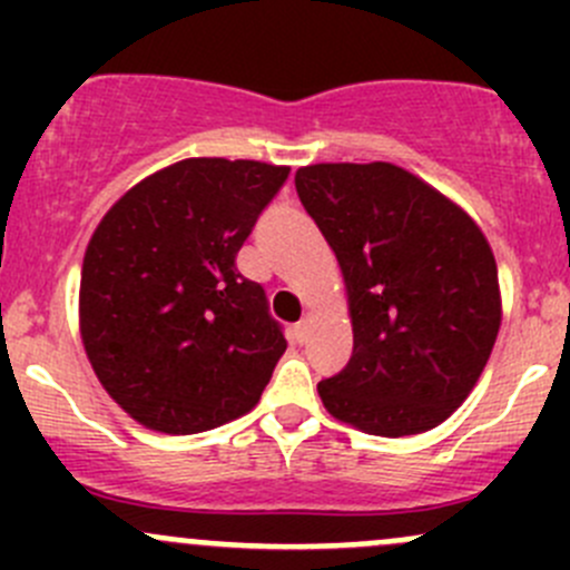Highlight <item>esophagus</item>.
I'll return each instance as SVG.
<instances>
[{
    "instance_id": "1",
    "label": "esophagus",
    "mask_w": 570,
    "mask_h": 570,
    "mask_svg": "<svg viewBox=\"0 0 570 570\" xmlns=\"http://www.w3.org/2000/svg\"><path fill=\"white\" fill-rule=\"evenodd\" d=\"M308 325H312V317H303L295 327H292V336H295L297 344H303L308 338Z\"/></svg>"
}]
</instances>
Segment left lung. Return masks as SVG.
<instances>
[{
  "instance_id": "8db88e82",
  "label": "left lung",
  "mask_w": 570,
  "mask_h": 570,
  "mask_svg": "<svg viewBox=\"0 0 570 570\" xmlns=\"http://www.w3.org/2000/svg\"><path fill=\"white\" fill-rule=\"evenodd\" d=\"M295 187L336 253L353 320V355L317 386L322 405L389 439L435 428L497 342L491 245L461 206L396 165H308Z\"/></svg>"
}]
</instances>
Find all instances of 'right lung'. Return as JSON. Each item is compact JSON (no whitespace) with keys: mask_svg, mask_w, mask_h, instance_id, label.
I'll return each instance as SVG.
<instances>
[{"mask_svg":"<svg viewBox=\"0 0 570 570\" xmlns=\"http://www.w3.org/2000/svg\"><path fill=\"white\" fill-rule=\"evenodd\" d=\"M286 178L289 168L253 159H181L135 184L90 237L85 353L107 394L146 428H220L273 377L284 327L234 262Z\"/></svg>","mask_w":570,"mask_h":570,"instance_id":"add662e5","label":"right lung"}]
</instances>
